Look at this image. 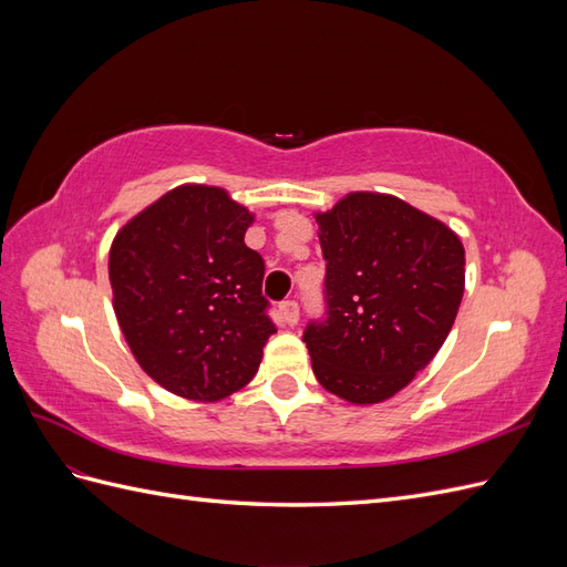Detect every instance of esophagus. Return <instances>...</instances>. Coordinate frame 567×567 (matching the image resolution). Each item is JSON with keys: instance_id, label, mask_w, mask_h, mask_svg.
Returning <instances> with one entry per match:
<instances>
[{"instance_id": "esophagus-1", "label": "esophagus", "mask_w": 567, "mask_h": 567, "mask_svg": "<svg viewBox=\"0 0 567 567\" xmlns=\"http://www.w3.org/2000/svg\"><path fill=\"white\" fill-rule=\"evenodd\" d=\"M279 315L286 321V326H296L300 321V310H298V302L296 300H284L279 305Z\"/></svg>"}]
</instances>
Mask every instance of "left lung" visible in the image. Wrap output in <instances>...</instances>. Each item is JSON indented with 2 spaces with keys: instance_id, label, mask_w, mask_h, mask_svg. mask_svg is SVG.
Instances as JSON below:
<instances>
[{
  "instance_id": "8db88e82",
  "label": "left lung",
  "mask_w": 567,
  "mask_h": 567,
  "mask_svg": "<svg viewBox=\"0 0 567 567\" xmlns=\"http://www.w3.org/2000/svg\"><path fill=\"white\" fill-rule=\"evenodd\" d=\"M329 319L305 331L317 381L369 406L394 398L447 340L466 286V252L444 221L379 192L315 213Z\"/></svg>"
}]
</instances>
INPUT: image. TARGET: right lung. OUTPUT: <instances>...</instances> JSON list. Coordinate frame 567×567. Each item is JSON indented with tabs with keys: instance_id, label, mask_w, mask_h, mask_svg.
I'll use <instances>...</instances> for the list:
<instances>
[{
	"instance_id": "obj_1",
	"label": "right lung",
	"mask_w": 567,
	"mask_h": 567,
	"mask_svg": "<svg viewBox=\"0 0 567 567\" xmlns=\"http://www.w3.org/2000/svg\"><path fill=\"white\" fill-rule=\"evenodd\" d=\"M255 215L227 188L182 184L113 238L109 279L127 346L153 381L194 402L241 390L277 331L265 262L244 241Z\"/></svg>"
}]
</instances>
